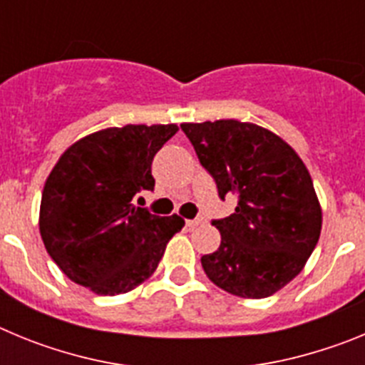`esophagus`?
<instances>
[{
  "instance_id": "34e87169",
  "label": "esophagus",
  "mask_w": 365,
  "mask_h": 365,
  "mask_svg": "<svg viewBox=\"0 0 365 365\" xmlns=\"http://www.w3.org/2000/svg\"><path fill=\"white\" fill-rule=\"evenodd\" d=\"M201 222H205V219H202V217L186 219V227H188V228H195V227H197V225H201Z\"/></svg>"
}]
</instances>
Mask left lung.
I'll use <instances>...</instances> for the list:
<instances>
[{
	"mask_svg": "<svg viewBox=\"0 0 365 365\" xmlns=\"http://www.w3.org/2000/svg\"><path fill=\"white\" fill-rule=\"evenodd\" d=\"M219 197L235 212L212 225L215 252L201 257L206 276L240 298H267L294 279L320 240L322 208L298 153L272 131L240 120L180 124Z\"/></svg>",
	"mask_w": 365,
	"mask_h": 365,
	"instance_id": "obj_1",
	"label": "left lung"
}]
</instances>
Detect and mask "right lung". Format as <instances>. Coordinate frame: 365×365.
Instances as JSON below:
<instances>
[{"label":"right lung","mask_w":365,"mask_h":365,"mask_svg":"<svg viewBox=\"0 0 365 365\" xmlns=\"http://www.w3.org/2000/svg\"><path fill=\"white\" fill-rule=\"evenodd\" d=\"M177 131L175 124L108 128L80 138L58 159L41 193L40 234L71 282L115 296L155 272L185 219L150 214L133 206V197L153 190L155 153Z\"/></svg>","instance_id":"obj_1"}]
</instances>
